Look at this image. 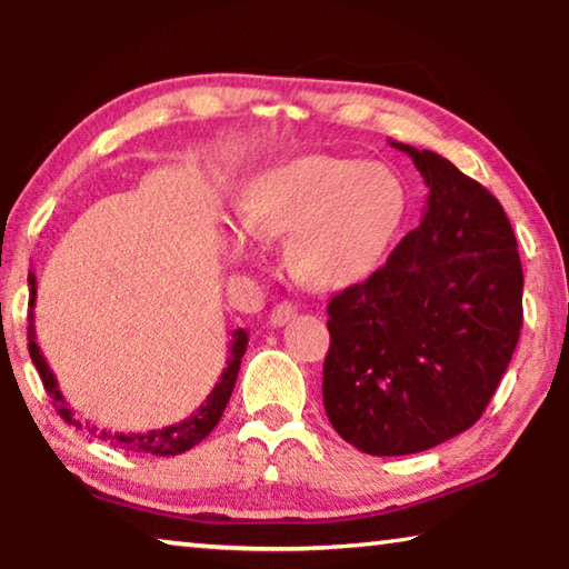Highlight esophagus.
<instances>
[{
    "instance_id": "obj_1",
    "label": "esophagus",
    "mask_w": 569,
    "mask_h": 569,
    "mask_svg": "<svg viewBox=\"0 0 569 569\" xmlns=\"http://www.w3.org/2000/svg\"><path fill=\"white\" fill-rule=\"evenodd\" d=\"M296 311H298V308L293 303H278L271 311V316H268V323H271L273 329H278V326H286L288 321L293 319Z\"/></svg>"
}]
</instances>
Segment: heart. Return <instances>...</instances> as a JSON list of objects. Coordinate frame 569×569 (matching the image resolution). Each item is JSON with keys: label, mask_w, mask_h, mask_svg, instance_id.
<instances>
[{"label": "heart", "mask_w": 569, "mask_h": 569, "mask_svg": "<svg viewBox=\"0 0 569 569\" xmlns=\"http://www.w3.org/2000/svg\"><path fill=\"white\" fill-rule=\"evenodd\" d=\"M409 190L377 160L301 156L268 166L236 198L238 226L226 238L236 263L258 258L261 240L291 236L286 261L298 281L341 291L387 261L407 223Z\"/></svg>", "instance_id": "1"}]
</instances>
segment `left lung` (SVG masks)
Returning <instances> with one entry per match:
<instances>
[{
	"label": "left lung",
	"instance_id": "8db88e82",
	"mask_svg": "<svg viewBox=\"0 0 569 569\" xmlns=\"http://www.w3.org/2000/svg\"><path fill=\"white\" fill-rule=\"evenodd\" d=\"M427 182L421 223L387 266L329 303L323 407L373 457L431 449L467 431L512 361L522 263L499 200L447 158L391 142Z\"/></svg>",
	"mask_w": 569,
	"mask_h": 569
}]
</instances>
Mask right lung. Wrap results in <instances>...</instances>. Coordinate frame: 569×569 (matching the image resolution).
<instances>
[{
	"mask_svg": "<svg viewBox=\"0 0 569 569\" xmlns=\"http://www.w3.org/2000/svg\"><path fill=\"white\" fill-rule=\"evenodd\" d=\"M27 283H30V308L37 301V278L34 273H30L27 278ZM27 339H30V356H32V363L37 366V371H40V379L44 383L47 393H50V399L54 401L57 411H60V417L72 423L77 429H88L92 437H98L102 441H108V445L124 449V451H138V455H156V457H176L182 455V451L192 449L196 445H200L210 431L216 429V423L220 421L226 411V403L230 399V393H233L236 387V379H238V369H240V359H243V353L248 349V333L243 329H236L233 331V341H230V356H228V366L220 373V381L213 387V391L208 393V399L200 403V407L190 413L188 419H182L178 423H170L166 429H152V431H142V435H122V431H110V429H100V427H92V423H82L80 419L74 417V411L70 409V403L64 401L62 391L57 389V379L50 369V363L40 351V346L34 341V313H30V329H27Z\"/></svg>",
	"mask_w": 569,
	"mask_h": 569,
	"instance_id": "obj_1",
	"label": "right lung"
}]
</instances>
